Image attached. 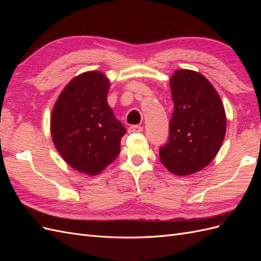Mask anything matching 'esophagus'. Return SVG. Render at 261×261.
I'll return each instance as SVG.
<instances>
[{
	"mask_svg": "<svg viewBox=\"0 0 261 261\" xmlns=\"http://www.w3.org/2000/svg\"><path fill=\"white\" fill-rule=\"evenodd\" d=\"M143 126H138V125H132L128 128V133H141L143 132Z\"/></svg>",
	"mask_w": 261,
	"mask_h": 261,
	"instance_id": "obj_1",
	"label": "esophagus"
}]
</instances>
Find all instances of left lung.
I'll use <instances>...</instances> for the list:
<instances>
[{
  "label": "left lung",
  "instance_id": "8db88e82",
  "mask_svg": "<svg viewBox=\"0 0 261 261\" xmlns=\"http://www.w3.org/2000/svg\"><path fill=\"white\" fill-rule=\"evenodd\" d=\"M170 87L174 111L160 161L173 174L191 175L206 168L219 152L226 130L224 107L215 87L195 70L177 69Z\"/></svg>",
  "mask_w": 261,
  "mask_h": 261
}]
</instances>
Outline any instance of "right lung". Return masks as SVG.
<instances>
[{"label":"right lung","instance_id":"1","mask_svg":"<svg viewBox=\"0 0 261 261\" xmlns=\"http://www.w3.org/2000/svg\"><path fill=\"white\" fill-rule=\"evenodd\" d=\"M109 78L90 70L74 77L62 90L51 114L53 144L64 161L87 175H97L121 150L124 125L107 101Z\"/></svg>","mask_w":261,"mask_h":261}]
</instances>
